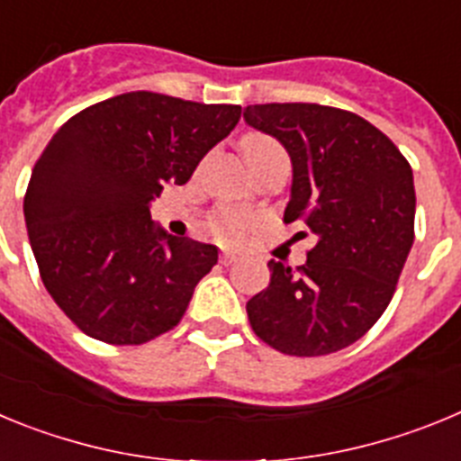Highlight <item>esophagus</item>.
<instances>
[{"mask_svg": "<svg viewBox=\"0 0 461 461\" xmlns=\"http://www.w3.org/2000/svg\"><path fill=\"white\" fill-rule=\"evenodd\" d=\"M235 260H238V256H235L233 251H228V249L221 251V263H223V266H233Z\"/></svg>", "mask_w": 461, "mask_h": 461, "instance_id": "34e87169", "label": "esophagus"}]
</instances>
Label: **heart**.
Instances as JSON below:
<instances>
[{
  "label": "heart",
  "mask_w": 461,
  "mask_h": 461,
  "mask_svg": "<svg viewBox=\"0 0 461 461\" xmlns=\"http://www.w3.org/2000/svg\"><path fill=\"white\" fill-rule=\"evenodd\" d=\"M266 145H275V142L266 140V138H254V140H247L244 152H249V149L256 148H266ZM249 226L251 217L240 210H223L219 212L217 219H214V228H217V233H221L223 238H240Z\"/></svg>",
  "instance_id": "b5f03b06"
}]
</instances>
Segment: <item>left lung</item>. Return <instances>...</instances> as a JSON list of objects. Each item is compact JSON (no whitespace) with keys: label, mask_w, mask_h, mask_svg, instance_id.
Segmentation results:
<instances>
[{"label":"left lung","mask_w":461,"mask_h":461,"mask_svg":"<svg viewBox=\"0 0 461 461\" xmlns=\"http://www.w3.org/2000/svg\"><path fill=\"white\" fill-rule=\"evenodd\" d=\"M244 122L291 157L284 221H303L307 263L272 258L270 284L247 303L260 339L286 356H328L385 312L413 247V170L394 142L348 110L319 104L247 105Z\"/></svg>","instance_id":"8db88e82"}]
</instances>
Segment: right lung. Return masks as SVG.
Listing matches in <instances>:
<instances>
[{
    "mask_svg": "<svg viewBox=\"0 0 461 461\" xmlns=\"http://www.w3.org/2000/svg\"><path fill=\"white\" fill-rule=\"evenodd\" d=\"M240 110L129 92L73 115L48 142L24 223L43 286L85 335L145 344L180 323L219 249L166 233L149 205L170 182H189Z\"/></svg>",
    "mask_w": 461,
    "mask_h": 461,
    "instance_id": "add662e5",
    "label": "right lung"
}]
</instances>
